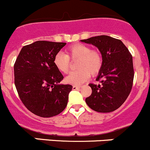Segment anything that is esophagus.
I'll return each mask as SVG.
<instances>
[{"instance_id":"1","label":"esophagus","mask_w":150,"mask_h":150,"mask_svg":"<svg viewBox=\"0 0 150 150\" xmlns=\"http://www.w3.org/2000/svg\"><path fill=\"white\" fill-rule=\"evenodd\" d=\"M80 88V87L78 86V85H74L73 86V90H79Z\"/></svg>"}]
</instances>
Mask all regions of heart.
<instances>
[{
	"label": "heart",
	"mask_w": 150,
	"mask_h": 150,
	"mask_svg": "<svg viewBox=\"0 0 150 150\" xmlns=\"http://www.w3.org/2000/svg\"><path fill=\"white\" fill-rule=\"evenodd\" d=\"M78 59V71L71 73L65 80L71 85H79L88 80L90 74L96 76L102 66V57L97 50H91L89 46L82 43L71 45L67 49V54L59 52L54 59V64L58 71L67 74L69 71L70 60Z\"/></svg>",
	"instance_id": "obj_1"
}]
</instances>
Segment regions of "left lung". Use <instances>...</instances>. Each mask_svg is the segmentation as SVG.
<instances>
[{
    "instance_id": "obj_1",
    "label": "left lung",
    "mask_w": 150,
    "mask_h": 150,
    "mask_svg": "<svg viewBox=\"0 0 150 150\" xmlns=\"http://www.w3.org/2000/svg\"><path fill=\"white\" fill-rule=\"evenodd\" d=\"M81 42L96 47L102 57V66L96 77V80H101V85L89 84L92 93L85 99V102L96 112H112L122 106L132 89V55L120 40L107 35L93 37Z\"/></svg>"
}]
</instances>
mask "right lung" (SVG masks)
Instances as JSON below:
<instances>
[{
  "mask_svg": "<svg viewBox=\"0 0 150 150\" xmlns=\"http://www.w3.org/2000/svg\"><path fill=\"white\" fill-rule=\"evenodd\" d=\"M65 42L36 41L22 48L14 65L15 85L25 108L38 116L58 115L66 108L71 85L54 64Z\"/></svg>",
  "mask_w": 150,
  "mask_h": 150,
  "instance_id": "obj_1",
  "label": "right lung"
}]
</instances>
